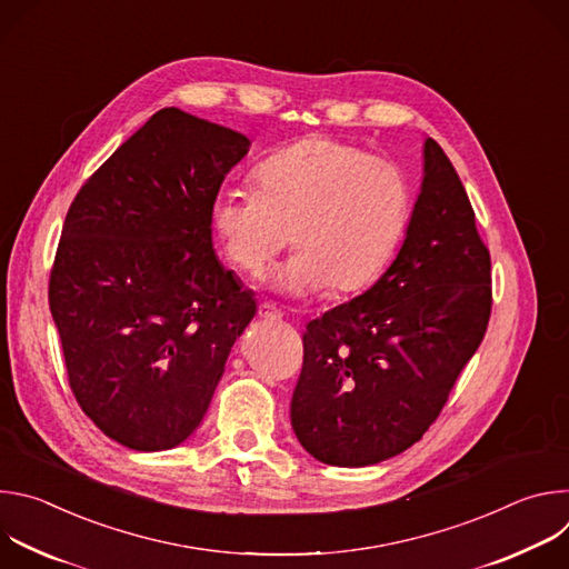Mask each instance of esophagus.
I'll use <instances>...</instances> for the list:
<instances>
[{"label": "esophagus", "mask_w": 569, "mask_h": 569, "mask_svg": "<svg viewBox=\"0 0 569 569\" xmlns=\"http://www.w3.org/2000/svg\"><path fill=\"white\" fill-rule=\"evenodd\" d=\"M259 317L266 321H279L283 315L272 301H263V303H259Z\"/></svg>", "instance_id": "34e87169"}]
</instances>
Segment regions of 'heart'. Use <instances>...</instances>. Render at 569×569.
Returning <instances> with one entry per match:
<instances>
[{
	"label": "heart",
	"instance_id": "heart-1",
	"mask_svg": "<svg viewBox=\"0 0 569 569\" xmlns=\"http://www.w3.org/2000/svg\"><path fill=\"white\" fill-rule=\"evenodd\" d=\"M257 189L220 191L211 220L229 261L257 274L290 246L274 286L295 295L369 288L396 257L412 218V189L391 161L310 137L254 171Z\"/></svg>",
	"mask_w": 569,
	"mask_h": 569
}]
</instances>
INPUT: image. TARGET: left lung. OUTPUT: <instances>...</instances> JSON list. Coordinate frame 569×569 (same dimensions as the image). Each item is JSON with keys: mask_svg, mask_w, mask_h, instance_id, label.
Returning <instances> with one entry per match:
<instances>
[{"mask_svg": "<svg viewBox=\"0 0 569 569\" xmlns=\"http://www.w3.org/2000/svg\"><path fill=\"white\" fill-rule=\"evenodd\" d=\"M408 236L362 295L308 321L290 402L299 443L331 466H371L415 446L491 319V254L435 139Z\"/></svg>", "mask_w": 569, "mask_h": 569, "instance_id": "left-lung-1", "label": "left lung"}]
</instances>
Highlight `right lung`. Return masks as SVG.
Segmentation results:
<instances>
[{
    "mask_svg": "<svg viewBox=\"0 0 569 569\" xmlns=\"http://www.w3.org/2000/svg\"><path fill=\"white\" fill-rule=\"evenodd\" d=\"M250 139L154 112L76 193L49 277L69 387L117 443L152 452L202 421L257 312L224 270L211 204Z\"/></svg>",
    "mask_w": 569,
    "mask_h": 569,
    "instance_id": "right-lung-1",
    "label": "right lung"
}]
</instances>
